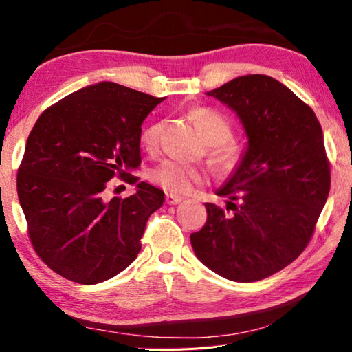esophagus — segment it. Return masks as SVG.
Here are the masks:
<instances>
[{
	"instance_id": "obj_1",
	"label": "esophagus",
	"mask_w": 352,
	"mask_h": 352,
	"mask_svg": "<svg viewBox=\"0 0 352 352\" xmlns=\"http://www.w3.org/2000/svg\"><path fill=\"white\" fill-rule=\"evenodd\" d=\"M164 200L168 205H178L180 201H183V197H180V195H174V194H166Z\"/></svg>"
}]
</instances>
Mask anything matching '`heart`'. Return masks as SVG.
Instances as JSON below:
<instances>
[{
    "label": "heart",
    "instance_id": "heart-1",
    "mask_svg": "<svg viewBox=\"0 0 352 352\" xmlns=\"http://www.w3.org/2000/svg\"><path fill=\"white\" fill-rule=\"evenodd\" d=\"M192 119L201 129L205 138L211 147V155L219 166L225 169H231L241 162L242 146L239 142L231 140L233 136V127L228 119L223 118L220 113L210 109H197L192 113ZM163 132V121H153L141 130V144L147 148L158 146L160 136ZM151 182L157 184L169 194H188L197 184L206 180L205 170L195 166L177 162V160H166L148 170Z\"/></svg>",
    "mask_w": 352,
    "mask_h": 352
}]
</instances>
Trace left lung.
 Returning <instances> with one entry per match:
<instances>
[{"instance_id": "obj_1", "label": "left lung", "mask_w": 352, "mask_h": 352, "mask_svg": "<svg viewBox=\"0 0 352 352\" xmlns=\"http://www.w3.org/2000/svg\"><path fill=\"white\" fill-rule=\"evenodd\" d=\"M237 113L248 147L222 208L205 204L204 228L190 234L194 253L217 275L253 283L300 256L331 189L323 130L314 110L281 82L248 74L206 93Z\"/></svg>"}]
</instances>
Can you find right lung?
Masks as SVG:
<instances>
[{
    "label": "right lung",
    "instance_id": "1",
    "mask_svg": "<svg viewBox=\"0 0 352 352\" xmlns=\"http://www.w3.org/2000/svg\"><path fill=\"white\" fill-rule=\"evenodd\" d=\"M164 98L99 82L47 107L29 133L16 192L35 253L58 275L98 284L136 259L151 214L164 201L146 182L103 199L113 176L140 178L141 124Z\"/></svg>",
    "mask_w": 352,
    "mask_h": 352
}]
</instances>
